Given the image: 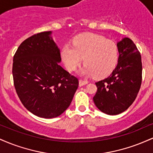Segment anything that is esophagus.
<instances>
[{
    "instance_id": "1",
    "label": "esophagus",
    "mask_w": 153,
    "mask_h": 153,
    "mask_svg": "<svg viewBox=\"0 0 153 153\" xmlns=\"http://www.w3.org/2000/svg\"><path fill=\"white\" fill-rule=\"evenodd\" d=\"M87 83H88L87 80H82V79H80V80H79V85H80V86H82V85H86Z\"/></svg>"
}]
</instances>
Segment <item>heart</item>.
Segmentation results:
<instances>
[{
	"mask_svg": "<svg viewBox=\"0 0 153 153\" xmlns=\"http://www.w3.org/2000/svg\"><path fill=\"white\" fill-rule=\"evenodd\" d=\"M62 57L67 69L73 71L81 64L85 66L83 74L99 78L109 75L119 61V50L113 42L101 35L85 34L77 36L73 46L68 44L63 47Z\"/></svg>",
	"mask_w": 153,
	"mask_h": 153,
	"instance_id": "b5f03b06",
	"label": "heart"
}]
</instances>
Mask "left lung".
I'll return each instance as SVG.
<instances>
[{
  "instance_id": "left-lung-1",
  "label": "left lung",
  "mask_w": 153,
  "mask_h": 153,
  "mask_svg": "<svg viewBox=\"0 0 153 153\" xmlns=\"http://www.w3.org/2000/svg\"><path fill=\"white\" fill-rule=\"evenodd\" d=\"M118 64L109 76L96 82L97 91L93 98L103 113L117 115L134 102L143 79V65L140 51L129 38L117 43Z\"/></svg>"
}]
</instances>
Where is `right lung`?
<instances>
[{"instance_id": "1", "label": "right lung", "mask_w": 153, "mask_h": 153, "mask_svg": "<svg viewBox=\"0 0 153 153\" xmlns=\"http://www.w3.org/2000/svg\"><path fill=\"white\" fill-rule=\"evenodd\" d=\"M44 31L29 36L13 56V84L19 99L37 117L51 119L62 114L78 89V78L59 65L60 50Z\"/></svg>"}]
</instances>
